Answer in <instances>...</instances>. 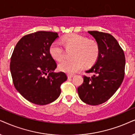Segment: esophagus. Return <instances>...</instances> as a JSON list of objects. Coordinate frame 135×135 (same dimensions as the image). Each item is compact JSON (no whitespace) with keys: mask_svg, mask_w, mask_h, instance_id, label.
Segmentation results:
<instances>
[{"mask_svg":"<svg viewBox=\"0 0 135 135\" xmlns=\"http://www.w3.org/2000/svg\"><path fill=\"white\" fill-rule=\"evenodd\" d=\"M67 76H68V78L70 79V78H73V77L74 76V75H71V74H69V75H67Z\"/></svg>","mask_w":135,"mask_h":135,"instance_id":"obj_1","label":"esophagus"}]
</instances>
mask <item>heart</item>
<instances>
[{
    "instance_id": "heart-1",
    "label": "heart",
    "mask_w": 135,
    "mask_h": 135,
    "mask_svg": "<svg viewBox=\"0 0 135 135\" xmlns=\"http://www.w3.org/2000/svg\"><path fill=\"white\" fill-rule=\"evenodd\" d=\"M62 41L67 48H74L70 60H65L60 63L59 69L69 74H73L81 70L86 65H91L97 60L99 52L98 43L89 40L85 36L70 34L63 37ZM49 53L52 57L57 61L64 58V49L61 43L55 41L49 47Z\"/></svg>"
}]
</instances>
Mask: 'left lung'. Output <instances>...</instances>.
Returning a JSON list of instances; mask_svg holds the SVG:
<instances>
[{
  "instance_id": "obj_1",
  "label": "left lung",
  "mask_w": 135,
  "mask_h": 135,
  "mask_svg": "<svg viewBox=\"0 0 135 135\" xmlns=\"http://www.w3.org/2000/svg\"><path fill=\"white\" fill-rule=\"evenodd\" d=\"M98 43L99 52L94 65L83 76V83L78 88L81 100L89 105H96L106 102L117 91L125 75V58L117 41L110 34L89 31Z\"/></svg>"
}]
</instances>
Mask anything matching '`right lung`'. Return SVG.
Listing matches in <instances>:
<instances>
[{"instance_id":"obj_1","label":"right lung","mask_w":135,"mask_h":135,"mask_svg":"<svg viewBox=\"0 0 135 135\" xmlns=\"http://www.w3.org/2000/svg\"><path fill=\"white\" fill-rule=\"evenodd\" d=\"M58 37L57 33L35 32L24 36L13 50L10 65L13 84L33 104L54 101L60 94V85L67 80L65 73L54 71L57 64L49 53L50 46Z\"/></svg>"}]
</instances>
